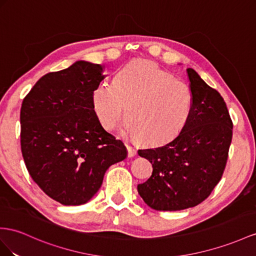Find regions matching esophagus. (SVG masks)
<instances>
[{"label": "esophagus", "instance_id": "esophagus-1", "mask_svg": "<svg viewBox=\"0 0 256 256\" xmlns=\"http://www.w3.org/2000/svg\"><path fill=\"white\" fill-rule=\"evenodd\" d=\"M128 158H133V156H136V150L133 147L128 146Z\"/></svg>", "mask_w": 256, "mask_h": 256}]
</instances>
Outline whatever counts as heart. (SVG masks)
<instances>
[{
    "label": "heart",
    "instance_id": "1",
    "mask_svg": "<svg viewBox=\"0 0 256 256\" xmlns=\"http://www.w3.org/2000/svg\"><path fill=\"white\" fill-rule=\"evenodd\" d=\"M92 100L97 119L107 130L119 124L126 107V132L149 145L175 138L192 110L188 85L148 60L124 66L114 83L97 85Z\"/></svg>",
    "mask_w": 256,
    "mask_h": 256
}]
</instances>
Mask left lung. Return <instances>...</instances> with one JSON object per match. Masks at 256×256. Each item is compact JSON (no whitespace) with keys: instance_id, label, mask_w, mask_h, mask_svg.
Wrapping results in <instances>:
<instances>
[{"instance_id":"1","label":"left lung","mask_w":256,"mask_h":256,"mask_svg":"<svg viewBox=\"0 0 256 256\" xmlns=\"http://www.w3.org/2000/svg\"><path fill=\"white\" fill-rule=\"evenodd\" d=\"M187 74L192 110L186 126L164 145L138 150L154 170L137 190L156 211H180L206 199L224 172L232 138V122L220 94L192 68Z\"/></svg>"}]
</instances>
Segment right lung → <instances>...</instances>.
<instances>
[{
	"label": "right lung",
	"mask_w": 256,
	"mask_h": 256,
	"mask_svg": "<svg viewBox=\"0 0 256 256\" xmlns=\"http://www.w3.org/2000/svg\"><path fill=\"white\" fill-rule=\"evenodd\" d=\"M102 72V64L78 60L42 76L22 104L26 166L36 185L64 206L90 201L109 166L128 156L124 144L102 128L93 108Z\"/></svg>",
	"instance_id": "add662e5"
}]
</instances>
